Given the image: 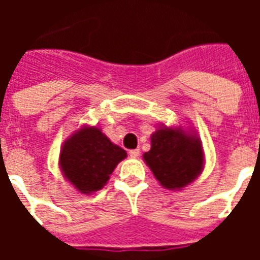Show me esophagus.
<instances>
[{
    "mask_svg": "<svg viewBox=\"0 0 260 260\" xmlns=\"http://www.w3.org/2000/svg\"><path fill=\"white\" fill-rule=\"evenodd\" d=\"M139 155H140V150H138V148H136V150H131L129 151V156L132 159L139 158Z\"/></svg>",
    "mask_w": 260,
    "mask_h": 260,
    "instance_id": "obj_1",
    "label": "esophagus"
}]
</instances>
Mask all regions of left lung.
I'll use <instances>...</instances> for the list:
<instances>
[{
  "instance_id": "8db88e82",
  "label": "left lung",
  "mask_w": 260,
  "mask_h": 260,
  "mask_svg": "<svg viewBox=\"0 0 260 260\" xmlns=\"http://www.w3.org/2000/svg\"><path fill=\"white\" fill-rule=\"evenodd\" d=\"M151 150L143 160L163 189L183 190L204 171L205 152L191 126L159 125L151 134Z\"/></svg>"
}]
</instances>
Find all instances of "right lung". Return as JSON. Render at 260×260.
Returning a JSON list of instances; mask_svg holds the SVG:
<instances>
[{
    "label": "right lung",
    "instance_id": "obj_1",
    "mask_svg": "<svg viewBox=\"0 0 260 260\" xmlns=\"http://www.w3.org/2000/svg\"><path fill=\"white\" fill-rule=\"evenodd\" d=\"M125 158V151L110 142L101 128L83 124L63 142L58 165L63 178L78 193L90 196L108 183Z\"/></svg>",
    "mask_w": 260,
    "mask_h": 260
}]
</instances>
